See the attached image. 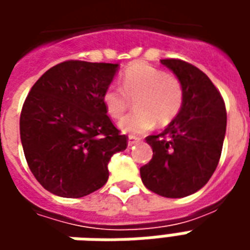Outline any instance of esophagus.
Returning <instances> with one entry per match:
<instances>
[{
  "label": "esophagus",
  "mask_w": 250,
  "mask_h": 250,
  "mask_svg": "<svg viewBox=\"0 0 250 250\" xmlns=\"http://www.w3.org/2000/svg\"><path fill=\"white\" fill-rule=\"evenodd\" d=\"M139 142V138H135V136H128V141H127V143H128V146H134V145H136Z\"/></svg>",
  "instance_id": "esophagus-1"
}]
</instances>
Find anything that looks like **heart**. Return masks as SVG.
<instances>
[{
    "mask_svg": "<svg viewBox=\"0 0 250 250\" xmlns=\"http://www.w3.org/2000/svg\"><path fill=\"white\" fill-rule=\"evenodd\" d=\"M135 100L134 114L119 122L120 131L130 135H142L155 127L167 125L181 112L185 92L177 77L168 76L159 68L138 62L125 68L122 76V88L109 85L102 100L107 114L119 119L128 108V98Z\"/></svg>",
    "mask_w": 250,
    "mask_h": 250,
    "instance_id": "1",
    "label": "heart"
}]
</instances>
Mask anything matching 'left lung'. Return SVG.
<instances>
[{
	"mask_svg": "<svg viewBox=\"0 0 250 250\" xmlns=\"http://www.w3.org/2000/svg\"><path fill=\"white\" fill-rule=\"evenodd\" d=\"M161 62L182 83L184 105L162 134L146 138L152 158L141 167V178L158 195L182 198L204 188L220 162L226 132L225 103L197 66L178 59Z\"/></svg>",
	"mask_w": 250,
	"mask_h": 250,
	"instance_id": "1",
	"label": "left lung"
}]
</instances>
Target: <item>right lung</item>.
<instances>
[{
  "label": "right lung",
  "instance_id": "obj_1",
  "mask_svg": "<svg viewBox=\"0 0 250 250\" xmlns=\"http://www.w3.org/2000/svg\"><path fill=\"white\" fill-rule=\"evenodd\" d=\"M119 64L69 60L52 66L35 83L20 116L25 158L48 191L80 198L103 188L111 157L127 136L104 108L103 92Z\"/></svg>",
  "mask_w": 250,
  "mask_h": 250
}]
</instances>
